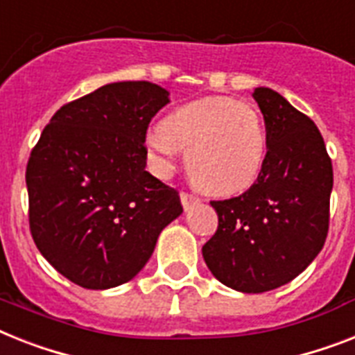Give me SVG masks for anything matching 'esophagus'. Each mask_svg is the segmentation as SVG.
Wrapping results in <instances>:
<instances>
[{"label":"esophagus","instance_id":"esophagus-1","mask_svg":"<svg viewBox=\"0 0 355 355\" xmlns=\"http://www.w3.org/2000/svg\"><path fill=\"white\" fill-rule=\"evenodd\" d=\"M180 200H182L184 209H187V207H191L193 204L200 202V198H198L197 195H193V193H189V191H182V193H180Z\"/></svg>","mask_w":355,"mask_h":355}]
</instances>
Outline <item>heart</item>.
Segmentation results:
<instances>
[{
	"label": "heart",
	"mask_w": 355,
	"mask_h": 355,
	"mask_svg": "<svg viewBox=\"0 0 355 355\" xmlns=\"http://www.w3.org/2000/svg\"><path fill=\"white\" fill-rule=\"evenodd\" d=\"M148 151L169 168L175 149L186 153L191 182L213 195H235L252 186L266 160V129L252 103L206 96L173 109L146 140Z\"/></svg>",
	"instance_id": "heart-1"
}]
</instances>
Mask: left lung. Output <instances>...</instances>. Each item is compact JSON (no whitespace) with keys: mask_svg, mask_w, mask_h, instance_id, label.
Returning <instances> with one entry per match:
<instances>
[{"mask_svg":"<svg viewBox=\"0 0 355 355\" xmlns=\"http://www.w3.org/2000/svg\"><path fill=\"white\" fill-rule=\"evenodd\" d=\"M253 98L266 125L264 168L243 195L211 200L218 226L202 246L213 275L244 293L282 286L318 257L334 186L318 125L272 89L257 87Z\"/></svg>","mask_w":355,"mask_h":355,"instance_id":"left-lung-1","label":"left lung"}]
</instances>
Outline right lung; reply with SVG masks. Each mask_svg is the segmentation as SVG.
<instances>
[{
	"label": "right lung",
	"instance_id": "add662e5",
	"mask_svg": "<svg viewBox=\"0 0 355 355\" xmlns=\"http://www.w3.org/2000/svg\"><path fill=\"white\" fill-rule=\"evenodd\" d=\"M168 96L151 82L107 83L58 109L31 151V235L78 286L131 281L182 213L177 189L146 171L149 122Z\"/></svg>",
	"mask_w": 355,
	"mask_h": 355
}]
</instances>
